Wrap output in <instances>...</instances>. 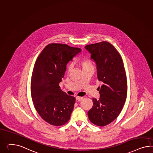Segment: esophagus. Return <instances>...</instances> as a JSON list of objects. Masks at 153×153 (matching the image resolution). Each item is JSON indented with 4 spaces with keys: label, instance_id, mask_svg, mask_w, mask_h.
<instances>
[{
    "label": "esophagus",
    "instance_id": "obj_1",
    "mask_svg": "<svg viewBox=\"0 0 153 153\" xmlns=\"http://www.w3.org/2000/svg\"><path fill=\"white\" fill-rule=\"evenodd\" d=\"M83 99V97H79V96H77V97H76V100L77 101H81Z\"/></svg>",
    "mask_w": 153,
    "mask_h": 153
}]
</instances>
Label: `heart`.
<instances>
[{
    "label": "heart",
    "instance_id": "heart-1",
    "mask_svg": "<svg viewBox=\"0 0 153 153\" xmlns=\"http://www.w3.org/2000/svg\"><path fill=\"white\" fill-rule=\"evenodd\" d=\"M79 63L81 66L83 70L91 68H94L92 61H91L90 58H83L82 59H81L79 60ZM72 68V65H68L67 66V71L70 72Z\"/></svg>",
    "mask_w": 153,
    "mask_h": 153
}]
</instances>
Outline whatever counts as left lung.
I'll list each match as a JSON object with an SVG mask.
<instances>
[{
  "label": "left lung",
  "instance_id": "1",
  "mask_svg": "<svg viewBox=\"0 0 153 153\" xmlns=\"http://www.w3.org/2000/svg\"><path fill=\"white\" fill-rule=\"evenodd\" d=\"M97 67V78L103 82L100 99H92L94 105L88 111L89 120L97 126L110 124L120 114L127 96V79L121 57L108 42L85 46Z\"/></svg>",
  "mask_w": 153,
  "mask_h": 153
}]
</instances>
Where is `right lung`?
<instances>
[{
  "mask_svg": "<svg viewBox=\"0 0 153 153\" xmlns=\"http://www.w3.org/2000/svg\"><path fill=\"white\" fill-rule=\"evenodd\" d=\"M81 51L79 48L61 43L45 47L34 64L31 79V96L34 108L47 123L61 126L70 120L76 99L59 86L66 66Z\"/></svg>",
  "mask_w": 153,
  "mask_h": 153,
  "instance_id": "obj_1",
  "label": "right lung"
}]
</instances>
